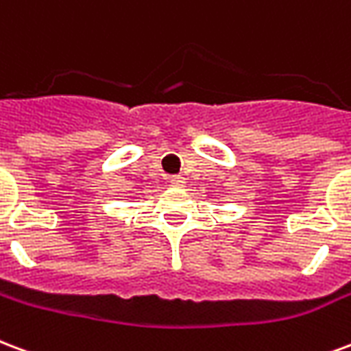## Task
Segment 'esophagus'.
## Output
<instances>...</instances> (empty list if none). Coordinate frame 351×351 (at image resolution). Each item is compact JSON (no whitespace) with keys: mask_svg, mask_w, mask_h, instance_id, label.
<instances>
[{"mask_svg":"<svg viewBox=\"0 0 351 351\" xmlns=\"http://www.w3.org/2000/svg\"><path fill=\"white\" fill-rule=\"evenodd\" d=\"M170 183H172V185H176V186H183L186 181H185V178H183V176H172V178H170Z\"/></svg>","mask_w":351,"mask_h":351,"instance_id":"obj_1","label":"esophagus"}]
</instances>
